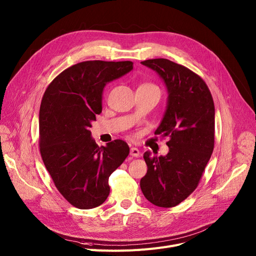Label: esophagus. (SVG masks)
<instances>
[{
	"instance_id": "34e87169",
	"label": "esophagus",
	"mask_w": 256,
	"mask_h": 256,
	"mask_svg": "<svg viewBox=\"0 0 256 256\" xmlns=\"http://www.w3.org/2000/svg\"><path fill=\"white\" fill-rule=\"evenodd\" d=\"M140 154V152L138 148H130V156H132V157H138Z\"/></svg>"
}]
</instances>
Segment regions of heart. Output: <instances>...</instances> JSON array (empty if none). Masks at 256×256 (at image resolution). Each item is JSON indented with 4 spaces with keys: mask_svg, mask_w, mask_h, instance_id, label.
<instances>
[{
    "mask_svg": "<svg viewBox=\"0 0 256 256\" xmlns=\"http://www.w3.org/2000/svg\"><path fill=\"white\" fill-rule=\"evenodd\" d=\"M146 86H152V84H146Z\"/></svg>",
    "mask_w": 256,
    "mask_h": 256,
    "instance_id": "1",
    "label": "heart"
}]
</instances>
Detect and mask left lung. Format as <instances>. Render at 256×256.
<instances>
[{
	"label": "left lung",
	"mask_w": 256,
	"mask_h": 256,
	"mask_svg": "<svg viewBox=\"0 0 256 256\" xmlns=\"http://www.w3.org/2000/svg\"><path fill=\"white\" fill-rule=\"evenodd\" d=\"M163 80L168 94L166 110L155 134L168 136L165 156L144 154L148 166L140 180L144 198L172 208L198 187L214 148L215 106L206 82L190 69L168 58L142 62Z\"/></svg>",
	"instance_id": "1"
}]
</instances>
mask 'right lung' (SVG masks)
<instances>
[{
	"mask_svg": "<svg viewBox=\"0 0 256 256\" xmlns=\"http://www.w3.org/2000/svg\"><path fill=\"white\" fill-rule=\"evenodd\" d=\"M132 69L130 61L82 62L60 73L43 95L41 157L56 189L78 208H93L106 200L108 178L129 154L121 140L99 146L90 128L102 112L104 86Z\"/></svg>",
	"mask_w": 256,
	"mask_h": 256,
	"instance_id": "1",
	"label": "right lung"
}]
</instances>
